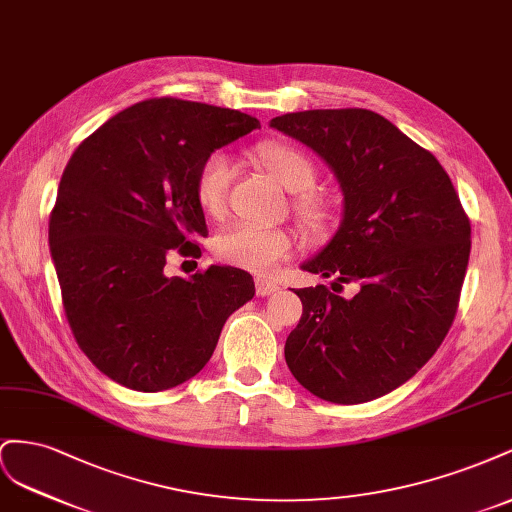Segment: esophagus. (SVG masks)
Returning a JSON list of instances; mask_svg holds the SVG:
<instances>
[{
    "label": "esophagus",
    "instance_id": "esophagus-1",
    "mask_svg": "<svg viewBox=\"0 0 512 512\" xmlns=\"http://www.w3.org/2000/svg\"><path fill=\"white\" fill-rule=\"evenodd\" d=\"M255 287H257V294H259V296H272V294H276V291L281 289L279 283L268 281V279H257V281H255Z\"/></svg>",
    "mask_w": 512,
    "mask_h": 512
}]
</instances>
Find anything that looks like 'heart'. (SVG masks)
I'll return each instance as SVG.
<instances>
[{
  "mask_svg": "<svg viewBox=\"0 0 512 512\" xmlns=\"http://www.w3.org/2000/svg\"><path fill=\"white\" fill-rule=\"evenodd\" d=\"M257 156L272 178L285 191L296 195L294 208L302 225L311 233H324L330 225V208L324 199L311 193L317 180V167L309 154H304L296 145L272 141L259 145ZM231 178L233 165L225 152H212L206 156L195 180V193L203 212L210 216L223 212ZM291 246H294V238L285 229L240 223L225 229L216 238L214 253L218 259L236 268L268 274L291 253Z\"/></svg>",
  "mask_w": 512,
  "mask_h": 512,
  "instance_id": "1",
  "label": "heart"
}]
</instances>
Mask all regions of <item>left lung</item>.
I'll use <instances>...</instances> for the list:
<instances>
[{
    "instance_id": "obj_1",
    "label": "left lung",
    "mask_w": 512,
    "mask_h": 512,
    "mask_svg": "<svg viewBox=\"0 0 512 512\" xmlns=\"http://www.w3.org/2000/svg\"><path fill=\"white\" fill-rule=\"evenodd\" d=\"M326 160L343 193L332 240L302 270L358 283L296 289L302 317L287 367L315 397L354 405L414 377L442 345L470 259V218L437 158L369 109H313L270 120ZM339 291V289H334Z\"/></svg>"
}]
</instances>
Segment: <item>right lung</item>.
Masks as SVG:
<instances>
[{
	"mask_svg": "<svg viewBox=\"0 0 512 512\" xmlns=\"http://www.w3.org/2000/svg\"><path fill=\"white\" fill-rule=\"evenodd\" d=\"M259 126L236 109L152 98L113 115L70 156L49 246L72 334L94 367L130 390L195 377L253 276L210 266L167 276L171 248L201 255L208 236L195 180L206 156Z\"/></svg>",
	"mask_w": 512,
	"mask_h": 512,
	"instance_id": "right-lung-1",
	"label": "right lung"
}]
</instances>
